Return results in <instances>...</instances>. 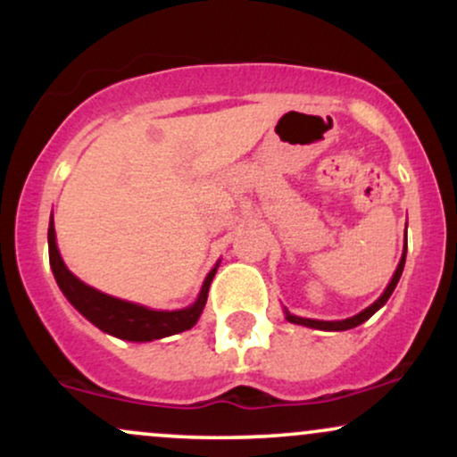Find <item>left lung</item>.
Masks as SVG:
<instances>
[{
  "label": "left lung",
  "mask_w": 457,
  "mask_h": 457,
  "mask_svg": "<svg viewBox=\"0 0 457 457\" xmlns=\"http://www.w3.org/2000/svg\"><path fill=\"white\" fill-rule=\"evenodd\" d=\"M403 264H406V246H403V253H402V260L400 264H397L395 272H393V279L389 286H386V290L382 292V296L378 301L374 303V305H370L367 309H363L361 313H356L353 318H345V320H337V322H327V320H309V318H298V316H292V313L286 312V318L287 322H295V324H303V327H309V328H320V330H348V328H354L359 327V324H363L365 320H370L374 316L378 309L385 305L386 301H389V296L393 295V290H395L397 281H400L402 277V270H403Z\"/></svg>",
  "instance_id": "left-lung-1"
}]
</instances>
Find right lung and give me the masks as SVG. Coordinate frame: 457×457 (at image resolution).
Segmentation results:
<instances>
[{
	"label": "right lung",
	"instance_id": "add662e5",
	"mask_svg": "<svg viewBox=\"0 0 457 457\" xmlns=\"http://www.w3.org/2000/svg\"><path fill=\"white\" fill-rule=\"evenodd\" d=\"M49 262L57 286L71 301V305L81 316L90 320L94 327L113 335V337L127 339V342H152V339L170 337V335L195 327V322L204 312V305L208 301V290H211L212 277L219 266L217 264L208 272V277L204 279L202 292H199L197 301L191 307L176 309V312H154V309L135 305V303L122 301V298L103 295V292L94 290V287L86 286L81 279H77L66 269L64 260H62L60 251H57L54 214H51L49 221Z\"/></svg>",
	"mask_w": 457,
	"mask_h": 457
}]
</instances>
